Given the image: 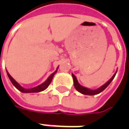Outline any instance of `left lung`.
Instances as JSON below:
<instances>
[{
    "mask_svg": "<svg viewBox=\"0 0 129 129\" xmlns=\"http://www.w3.org/2000/svg\"><path fill=\"white\" fill-rule=\"evenodd\" d=\"M117 71L116 72V73L113 75V77L108 81L107 82H106L103 85H102L101 87H100L99 88H98L96 90H91V89H89V88H87L85 87L82 86L80 84H79V82L77 81V78L76 77L72 74V78H73V82H74V86L75 87V89L77 90V91L82 94H84V95H97L100 92H101L102 91H103L109 85V84L111 82V81L114 79V77L116 76V74Z\"/></svg>",
    "mask_w": 129,
    "mask_h": 129,
    "instance_id": "8db88e82",
    "label": "left lung"
}]
</instances>
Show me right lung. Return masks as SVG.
Segmentation results:
<instances>
[{"label": "right lung", "mask_w": 129, "mask_h": 129, "mask_svg": "<svg viewBox=\"0 0 129 129\" xmlns=\"http://www.w3.org/2000/svg\"><path fill=\"white\" fill-rule=\"evenodd\" d=\"M58 67L57 68V70L54 71V72H53L52 74H51L50 75H49V77L47 78V80L45 81V82H44L42 84H41V85H38L37 87H32V88H28V89H26V88H24V87H21L18 83L13 78L11 75H10V74L8 73V72L7 71V75L8 77H9V79H10V80H11V82H12V84L15 86V87H16L18 90H19V91H21V92H23V93H29V92H41L43 91V90H46L48 86L49 85V84L51 83L52 80V78L54 77V75L56 74V72H57V70H58Z\"/></svg>", "instance_id": "obj_1"}]
</instances>
